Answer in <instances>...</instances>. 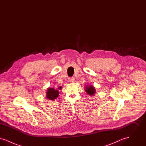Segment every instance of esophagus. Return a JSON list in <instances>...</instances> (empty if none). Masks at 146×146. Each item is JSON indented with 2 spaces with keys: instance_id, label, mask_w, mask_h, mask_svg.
<instances>
[{
  "instance_id": "34e87169",
  "label": "esophagus",
  "mask_w": 146,
  "mask_h": 146,
  "mask_svg": "<svg viewBox=\"0 0 146 146\" xmlns=\"http://www.w3.org/2000/svg\"><path fill=\"white\" fill-rule=\"evenodd\" d=\"M69 81H70V83H73L75 82L76 80H75V79H74V78H70Z\"/></svg>"
}]
</instances>
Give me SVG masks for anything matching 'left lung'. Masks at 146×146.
<instances>
[{"label": "left lung", "instance_id": "left-lung-1", "mask_svg": "<svg viewBox=\"0 0 146 146\" xmlns=\"http://www.w3.org/2000/svg\"><path fill=\"white\" fill-rule=\"evenodd\" d=\"M85 92L90 96H94L96 93L95 89L92 85H90V86L86 85L85 88Z\"/></svg>", "mask_w": 146, "mask_h": 146}]
</instances>
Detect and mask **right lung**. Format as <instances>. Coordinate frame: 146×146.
Segmentation results:
<instances>
[{
    "instance_id": "right-lung-1",
    "label": "right lung",
    "mask_w": 146,
    "mask_h": 146,
    "mask_svg": "<svg viewBox=\"0 0 146 146\" xmlns=\"http://www.w3.org/2000/svg\"><path fill=\"white\" fill-rule=\"evenodd\" d=\"M61 86H59L57 89L53 88H49L46 91V98L50 100H54L58 97L59 95V90L61 89Z\"/></svg>"
}]
</instances>
